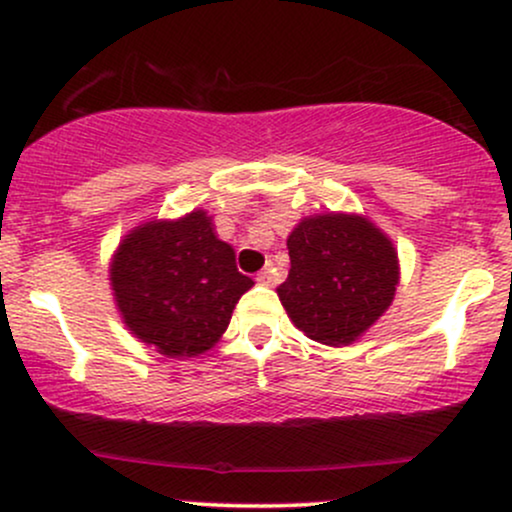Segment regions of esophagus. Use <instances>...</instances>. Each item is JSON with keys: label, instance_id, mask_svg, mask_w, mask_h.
Masks as SVG:
<instances>
[{"label": "esophagus", "instance_id": "1", "mask_svg": "<svg viewBox=\"0 0 512 512\" xmlns=\"http://www.w3.org/2000/svg\"><path fill=\"white\" fill-rule=\"evenodd\" d=\"M257 281H260V284H264V286L274 284V267H267V269H262V272L257 274Z\"/></svg>", "mask_w": 512, "mask_h": 512}]
</instances>
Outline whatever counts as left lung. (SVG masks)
Returning <instances> with one entry per match:
<instances>
[{
    "mask_svg": "<svg viewBox=\"0 0 512 512\" xmlns=\"http://www.w3.org/2000/svg\"><path fill=\"white\" fill-rule=\"evenodd\" d=\"M286 245L291 272L276 293L293 325L315 342L351 344L392 303L397 252L361 216L305 219Z\"/></svg>",
    "mask_w": 512,
    "mask_h": 512,
    "instance_id": "8db88e82",
    "label": "left lung"
}]
</instances>
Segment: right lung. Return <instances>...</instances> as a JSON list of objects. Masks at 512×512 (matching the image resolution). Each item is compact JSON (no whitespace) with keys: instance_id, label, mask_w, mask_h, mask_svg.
I'll return each mask as SVG.
<instances>
[{"instance_id":"obj_1","label":"right lung","mask_w":512,"mask_h":512,"mask_svg":"<svg viewBox=\"0 0 512 512\" xmlns=\"http://www.w3.org/2000/svg\"><path fill=\"white\" fill-rule=\"evenodd\" d=\"M110 281L129 330L166 356H197L214 346L252 286L204 211L129 233Z\"/></svg>"}]
</instances>
